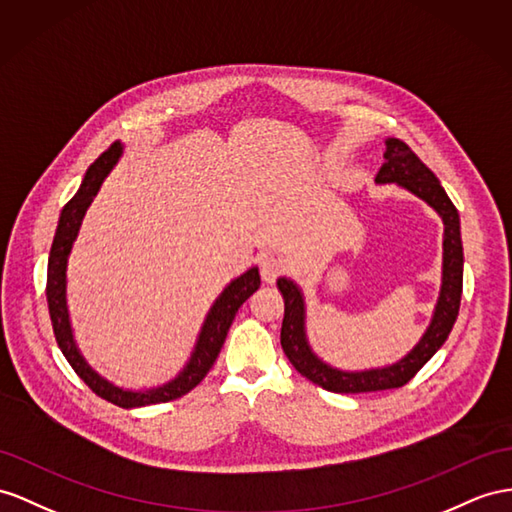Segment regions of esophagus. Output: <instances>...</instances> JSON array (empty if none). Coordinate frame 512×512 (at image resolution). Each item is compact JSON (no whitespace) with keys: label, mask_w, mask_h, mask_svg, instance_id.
I'll return each instance as SVG.
<instances>
[{"label":"esophagus","mask_w":512,"mask_h":512,"mask_svg":"<svg viewBox=\"0 0 512 512\" xmlns=\"http://www.w3.org/2000/svg\"><path fill=\"white\" fill-rule=\"evenodd\" d=\"M283 270V259L279 255H261L259 257V272H261V279H264L266 283H274L277 281V277Z\"/></svg>","instance_id":"1"}]
</instances>
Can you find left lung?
Returning <instances> with one entry per match:
<instances>
[{"mask_svg":"<svg viewBox=\"0 0 512 512\" xmlns=\"http://www.w3.org/2000/svg\"><path fill=\"white\" fill-rule=\"evenodd\" d=\"M385 164L376 175V183H398V186L413 192L426 201L443 220V279L441 294L432 313L430 326L419 344L389 368L365 370V372H342L320 361L307 342L305 335V300L303 294L290 279H279V292L283 294L285 316L281 326V346L285 357L294 368L333 393H365L398 389L424 368L430 357L448 339L458 316L463 294V242H461V218L450 196L441 188L435 173L419 160L406 142L398 138H387Z\"/></svg>","mask_w":512,"mask_h":512,"instance_id":"1","label":"left lung"}]
</instances>
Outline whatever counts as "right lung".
Returning a JSON list of instances; mask_svg holds the SVG:
<instances>
[{
    "label": "right lung",
    "mask_w": 512,
    "mask_h": 512,
    "mask_svg": "<svg viewBox=\"0 0 512 512\" xmlns=\"http://www.w3.org/2000/svg\"><path fill=\"white\" fill-rule=\"evenodd\" d=\"M121 155H123V144L112 142L110 147L88 166L80 190H77L73 199L62 207L58 229L54 235V244H51L49 261H47V305H49V316H51V326H54L56 342L62 350V355L71 363L75 374L80 376L99 398L108 400L116 406H123V409H136V406L177 400L181 396H186L188 391H192L203 381L207 372L212 370L222 344H225V337L229 333V326L235 318V313H238V309L246 303V298H251V294L259 290L261 279H259V270L251 268L248 272H244L242 277L231 281L225 287V292L216 298L214 307L207 313L188 365L183 368V372L175 378V381L149 391H127L121 387H114L112 383L106 381V378H101L84 361L80 350L75 346L71 322H69V309H67V259L73 248V242L77 238V231L82 227L86 209L90 207V203H93L103 179L110 175V170L114 168L116 162H119Z\"/></svg>",
    "instance_id": "add662e5"
}]
</instances>
